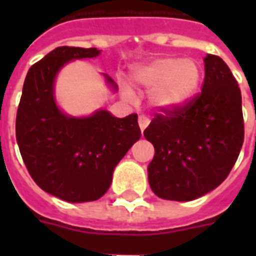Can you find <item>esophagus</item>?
Returning a JSON list of instances; mask_svg holds the SVG:
<instances>
[{
  "mask_svg": "<svg viewBox=\"0 0 256 256\" xmlns=\"http://www.w3.org/2000/svg\"><path fill=\"white\" fill-rule=\"evenodd\" d=\"M150 124V119L146 116H144V115H141V116L138 118V126L140 128H141V132H144L145 128Z\"/></svg>",
  "mask_w": 256,
  "mask_h": 256,
  "instance_id": "34e87169",
  "label": "esophagus"
}]
</instances>
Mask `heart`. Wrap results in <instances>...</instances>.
Wrapping results in <instances>:
<instances>
[{"label":"heart","mask_w":256,"mask_h":256,"mask_svg":"<svg viewBox=\"0 0 256 256\" xmlns=\"http://www.w3.org/2000/svg\"><path fill=\"white\" fill-rule=\"evenodd\" d=\"M200 76V68L190 58H155L133 71L134 84L152 92V102L163 110L188 102L198 90Z\"/></svg>","instance_id":"heart-1"}]
</instances>
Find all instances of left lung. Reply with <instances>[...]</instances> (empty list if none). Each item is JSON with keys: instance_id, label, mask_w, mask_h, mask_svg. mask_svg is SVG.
<instances>
[{"instance_id": "8db88e82", "label": "left lung", "mask_w": 256, "mask_h": 256, "mask_svg": "<svg viewBox=\"0 0 256 256\" xmlns=\"http://www.w3.org/2000/svg\"><path fill=\"white\" fill-rule=\"evenodd\" d=\"M202 93L174 110L156 114L144 130L155 156L148 181L156 196L189 202L225 181L244 141L242 92L226 63L204 58Z\"/></svg>"}]
</instances>
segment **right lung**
Listing matches in <instances>:
<instances>
[{"label": "right lung", "mask_w": 256, "mask_h": 256, "mask_svg": "<svg viewBox=\"0 0 256 256\" xmlns=\"http://www.w3.org/2000/svg\"><path fill=\"white\" fill-rule=\"evenodd\" d=\"M100 54L96 48L60 46L27 72L16 115V140L27 170L45 192L70 203L100 198L114 168L141 137L137 114L115 118L106 110L72 118L54 101V78L75 58ZM106 84L116 89L108 75Z\"/></svg>", "instance_id": "1"}]
</instances>
